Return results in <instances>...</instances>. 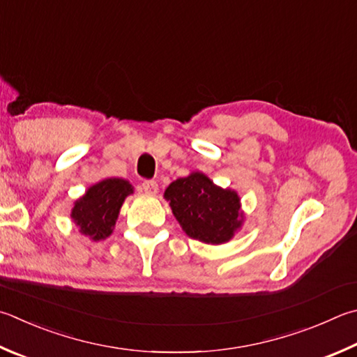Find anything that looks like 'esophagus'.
Instances as JSON below:
<instances>
[{"label": "esophagus", "mask_w": 357, "mask_h": 357, "mask_svg": "<svg viewBox=\"0 0 357 357\" xmlns=\"http://www.w3.org/2000/svg\"><path fill=\"white\" fill-rule=\"evenodd\" d=\"M142 187H144L145 193H150V195H154V193H158L159 190V185L154 179H146L142 183Z\"/></svg>", "instance_id": "esophagus-1"}]
</instances>
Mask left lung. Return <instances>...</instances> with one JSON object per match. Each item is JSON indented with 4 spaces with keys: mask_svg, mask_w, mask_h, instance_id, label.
<instances>
[{
    "mask_svg": "<svg viewBox=\"0 0 357 357\" xmlns=\"http://www.w3.org/2000/svg\"><path fill=\"white\" fill-rule=\"evenodd\" d=\"M173 215L185 234L195 241L218 245L241 228V199L229 189H220L203 173H192L167 187Z\"/></svg>",
    "mask_w": 357,
    "mask_h": 357,
    "instance_id": "obj_1",
    "label": "left lung"
}]
</instances>
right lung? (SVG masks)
<instances>
[{"label":"right lung","mask_w":357,"mask_h":357,"mask_svg":"<svg viewBox=\"0 0 357 357\" xmlns=\"http://www.w3.org/2000/svg\"><path fill=\"white\" fill-rule=\"evenodd\" d=\"M132 193V185L125 179L109 178L90 187L75 203L71 218L79 226L82 234L92 241L111 236L123 201Z\"/></svg>","instance_id":"add662e5"}]
</instances>
